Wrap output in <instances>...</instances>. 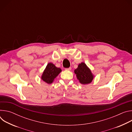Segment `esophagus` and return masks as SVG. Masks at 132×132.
Returning a JSON list of instances; mask_svg holds the SVG:
<instances>
[{"mask_svg":"<svg viewBox=\"0 0 132 132\" xmlns=\"http://www.w3.org/2000/svg\"><path fill=\"white\" fill-rule=\"evenodd\" d=\"M71 69V67H69V68H66L65 70H70Z\"/></svg>","mask_w":132,"mask_h":132,"instance_id":"obj_1","label":"esophagus"}]
</instances>
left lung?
I'll return each instance as SVG.
<instances>
[{"label":"left lung","instance_id":"1","mask_svg":"<svg viewBox=\"0 0 132 132\" xmlns=\"http://www.w3.org/2000/svg\"><path fill=\"white\" fill-rule=\"evenodd\" d=\"M74 72L75 74H76L77 79L81 84H90L93 79V76L90 69L84 63L79 64L78 68L75 69Z\"/></svg>","mask_w":132,"mask_h":132}]
</instances>
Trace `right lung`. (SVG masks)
I'll return each mask as SVG.
<instances>
[{"mask_svg":"<svg viewBox=\"0 0 132 132\" xmlns=\"http://www.w3.org/2000/svg\"><path fill=\"white\" fill-rule=\"evenodd\" d=\"M61 71V68L56 67L53 64L50 63L47 65L42 75L41 79L47 84H51Z\"/></svg>","mask_w":132,"mask_h":132,"instance_id":"1","label":"right lung"}]
</instances>
